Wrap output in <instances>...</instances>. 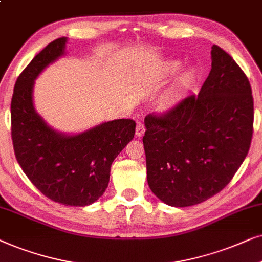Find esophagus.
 Segmentation results:
<instances>
[{
  "mask_svg": "<svg viewBox=\"0 0 262 262\" xmlns=\"http://www.w3.org/2000/svg\"><path fill=\"white\" fill-rule=\"evenodd\" d=\"M144 134H145V125L142 122H139L137 124V128H135V135L139 138H141Z\"/></svg>",
  "mask_w": 262,
  "mask_h": 262,
  "instance_id": "obj_1",
  "label": "esophagus"
}]
</instances>
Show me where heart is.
Returning a JSON list of instances; mask_svg holds the SVG:
<instances>
[{"mask_svg":"<svg viewBox=\"0 0 262 262\" xmlns=\"http://www.w3.org/2000/svg\"><path fill=\"white\" fill-rule=\"evenodd\" d=\"M179 68H180L179 62H169V63H166L165 67H164V71H163L164 75L169 76V75L175 74V73L179 71ZM194 80H195L194 71H191V69H188V71L183 72L182 74L180 75V78L177 79L176 90L179 91V92H180V91L188 90L194 83ZM175 103H176L175 97H173V96L166 97V98L162 102V109L163 110L172 109L173 105H175Z\"/></svg>","mask_w":262,"mask_h":262,"instance_id":"1","label":"heart"}]
</instances>
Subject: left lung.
<instances>
[{
	"label": "left lung",
	"mask_w": 262,
	"mask_h": 262,
	"mask_svg": "<svg viewBox=\"0 0 262 262\" xmlns=\"http://www.w3.org/2000/svg\"><path fill=\"white\" fill-rule=\"evenodd\" d=\"M211 55V72L198 96L145 117L147 182L170 206H193L224 189L252 142L249 80L218 45Z\"/></svg>",
	"instance_id": "obj_1"
}]
</instances>
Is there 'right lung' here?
I'll return each instance as SVG.
<instances>
[{"instance_id": "add662e5", "label": "right lung", "mask_w": 262, "mask_h": 262, "mask_svg": "<svg viewBox=\"0 0 262 262\" xmlns=\"http://www.w3.org/2000/svg\"><path fill=\"white\" fill-rule=\"evenodd\" d=\"M66 41L62 37L48 44L17 78L10 103L12 140L17 163L41 194L66 206H86L105 191L111 164L134 138L135 122L121 118L64 135L41 120L32 102L34 80L64 54Z\"/></svg>"}]
</instances>
